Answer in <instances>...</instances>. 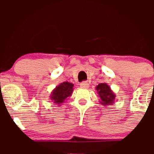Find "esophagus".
Masks as SVG:
<instances>
[{
    "instance_id": "obj_1",
    "label": "esophagus",
    "mask_w": 154,
    "mask_h": 154,
    "mask_svg": "<svg viewBox=\"0 0 154 154\" xmlns=\"http://www.w3.org/2000/svg\"><path fill=\"white\" fill-rule=\"evenodd\" d=\"M80 87L82 88H89V84H88V82L84 81V82L80 83Z\"/></svg>"
}]
</instances>
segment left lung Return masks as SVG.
I'll return each mask as SVG.
<instances>
[{
  "mask_svg": "<svg viewBox=\"0 0 154 154\" xmlns=\"http://www.w3.org/2000/svg\"><path fill=\"white\" fill-rule=\"evenodd\" d=\"M100 98V103L103 106L112 105L116 98L115 93L106 83H100L95 87Z\"/></svg>",
  "mask_w": 154,
  "mask_h": 154,
  "instance_id": "obj_1",
  "label": "left lung"
}]
</instances>
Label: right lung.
<instances>
[{"mask_svg": "<svg viewBox=\"0 0 154 154\" xmlns=\"http://www.w3.org/2000/svg\"><path fill=\"white\" fill-rule=\"evenodd\" d=\"M74 84L69 82H63L53 90L50 95V99L56 105L61 106L73 93Z\"/></svg>", "mask_w": 154, "mask_h": 154, "instance_id": "add662e5", "label": "right lung"}]
</instances>
